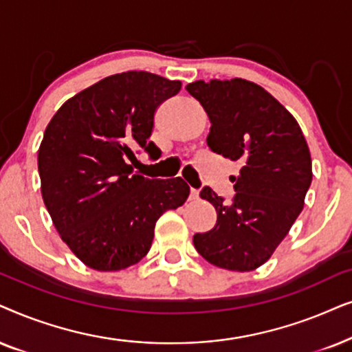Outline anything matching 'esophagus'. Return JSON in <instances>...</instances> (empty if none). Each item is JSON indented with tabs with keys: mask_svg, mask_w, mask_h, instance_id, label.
I'll return each instance as SVG.
<instances>
[{
	"mask_svg": "<svg viewBox=\"0 0 352 352\" xmlns=\"http://www.w3.org/2000/svg\"><path fill=\"white\" fill-rule=\"evenodd\" d=\"M198 198H199V191L195 190V188H191L190 190V199H198Z\"/></svg>",
	"mask_w": 352,
	"mask_h": 352,
	"instance_id": "esophagus-1",
	"label": "esophagus"
}]
</instances>
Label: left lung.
<instances>
[{
	"label": "left lung",
	"instance_id": "1",
	"mask_svg": "<svg viewBox=\"0 0 352 352\" xmlns=\"http://www.w3.org/2000/svg\"><path fill=\"white\" fill-rule=\"evenodd\" d=\"M210 120L208 146L240 164L230 204L209 186L199 196L217 210L212 230L196 233L195 248L215 267L251 272L265 264L301 214L312 161L292 112L245 78L186 85Z\"/></svg>",
	"mask_w": 352,
	"mask_h": 352
}]
</instances>
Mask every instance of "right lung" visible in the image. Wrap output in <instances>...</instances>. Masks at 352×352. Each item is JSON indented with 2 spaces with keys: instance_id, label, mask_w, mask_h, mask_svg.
Wrapping results in <instances>:
<instances>
[{
  "instance_id": "obj_1",
  "label": "right lung",
  "mask_w": 352,
  "mask_h": 352,
  "mask_svg": "<svg viewBox=\"0 0 352 352\" xmlns=\"http://www.w3.org/2000/svg\"><path fill=\"white\" fill-rule=\"evenodd\" d=\"M180 80L129 70L69 98L38 148L41 196L60 240L90 269L117 272L148 254L154 225L188 199L184 179L133 172V149L157 151L154 114Z\"/></svg>"
}]
</instances>
